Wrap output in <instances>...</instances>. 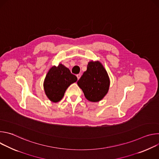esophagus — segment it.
Here are the masks:
<instances>
[{
    "label": "esophagus",
    "mask_w": 159,
    "mask_h": 159,
    "mask_svg": "<svg viewBox=\"0 0 159 159\" xmlns=\"http://www.w3.org/2000/svg\"><path fill=\"white\" fill-rule=\"evenodd\" d=\"M77 79H78V80L80 78V77H81V75L80 74H77Z\"/></svg>",
    "instance_id": "34e87169"
}]
</instances>
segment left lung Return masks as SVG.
<instances>
[{"instance_id":"8db88e82","label":"left lung","mask_w":159,"mask_h":159,"mask_svg":"<svg viewBox=\"0 0 159 159\" xmlns=\"http://www.w3.org/2000/svg\"><path fill=\"white\" fill-rule=\"evenodd\" d=\"M109 79L102 65L98 61H90L77 84L86 99L91 102L101 101L107 93Z\"/></svg>"}]
</instances>
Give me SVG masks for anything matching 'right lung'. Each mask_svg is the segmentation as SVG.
<instances>
[{
	"label": "right lung",
	"instance_id": "add662e5",
	"mask_svg": "<svg viewBox=\"0 0 159 159\" xmlns=\"http://www.w3.org/2000/svg\"><path fill=\"white\" fill-rule=\"evenodd\" d=\"M77 80V77L62 64L54 66L51 68L44 81L45 94L51 101L58 102L63 97L66 89Z\"/></svg>",
	"mask_w": 159,
	"mask_h": 159
}]
</instances>
